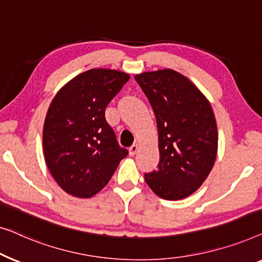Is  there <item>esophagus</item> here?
<instances>
[{"label":"esophagus","mask_w":262,"mask_h":262,"mask_svg":"<svg viewBox=\"0 0 262 262\" xmlns=\"http://www.w3.org/2000/svg\"><path fill=\"white\" fill-rule=\"evenodd\" d=\"M138 150H139V145L138 143H134V145H133L129 148V156H132V157L135 156Z\"/></svg>","instance_id":"obj_1"}]
</instances>
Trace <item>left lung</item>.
<instances>
[{
	"label": "left lung",
	"mask_w": 262,
	"mask_h": 262,
	"mask_svg": "<svg viewBox=\"0 0 262 262\" xmlns=\"http://www.w3.org/2000/svg\"><path fill=\"white\" fill-rule=\"evenodd\" d=\"M154 110L160 163L145 180L167 201L189 197L200 189L215 164L219 133L211 104L182 73L171 69L135 75Z\"/></svg>",
	"instance_id": "8db88e82"
}]
</instances>
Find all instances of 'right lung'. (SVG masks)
I'll return each mask as SVG.
<instances>
[{
    "label": "right lung",
    "mask_w": 262,
    "mask_h": 262,
    "mask_svg": "<svg viewBox=\"0 0 262 262\" xmlns=\"http://www.w3.org/2000/svg\"><path fill=\"white\" fill-rule=\"evenodd\" d=\"M129 78L120 70H88L69 80L51 102L42 129L43 157L66 193L95 196L127 157L104 113Z\"/></svg>",
    "instance_id": "1"
}]
</instances>
